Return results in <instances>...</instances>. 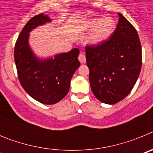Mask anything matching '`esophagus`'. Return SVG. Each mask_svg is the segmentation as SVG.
Instances as JSON below:
<instances>
[{
  "mask_svg": "<svg viewBox=\"0 0 153 153\" xmlns=\"http://www.w3.org/2000/svg\"><path fill=\"white\" fill-rule=\"evenodd\" d=\"M78 59H79V62H80L81 63H86V56H85L84 53H82V52H81L80 53H79V57H78Z\"/></svg>",
  "mask_w": 153,
  "mask_h": 153,
  "instance_id": "obj_1",
  "label": "esophagus"
}]
</instances>
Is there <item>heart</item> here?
Segmentation results:
<instances>
[{
	"mask_svg": "<svg viewBox=\"0 0 153 153\" xmlns=\"http://www.w3.org/2000/svg\"><path fill=\"white\" fill-rule=\"evenodd\" d=\"M116 28V24L111 17L90 18L81 24L82 30H93L89 37L88 42L91 45H100L110 37Z\"/></svg>",
	"mask_w": 153,
	"mask_h": 153,
	"instance_id": "b5f03b06",
	"label": "heart"
}]
</instances>
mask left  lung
Masks as SVG:
<instances>
[{"instance_id":"left-lung-1","label":"left lung","mask_w":153,"mask_h":153,"mask_svg":"<svg viewBox=\"0 0 153 153\" xmlns=\"http://www.w3.org/2000/svg\"><path fill=\"white\" fill-rule=\"evenodd\" d=\"M118 15V24L109 39L100 45L86 47L92 92L106 104L117 103L129 95L141 71L137 31L123 15Z\"/></svg>"}]
</instances>
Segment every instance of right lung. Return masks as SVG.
Returning a JSON list of instances; mask_svg holds the SVG:
<instances>
[{
	"label": "right lung",
	"mask_w": 153,
	"mask_h": 153,
	"mask_svg": "<svg viewBox=\"0 0 153 153\" xmlns=\"http://www.w3.org/2000/svg\"><path fill=\"white\" fill-rule=\"evenodd\" d=\"M50 22L51 20L47 14L40 13L27 23L15 44L14 61L24 90L35 100L51 105L66 97L71 78L80 63L77 48L44 60L33 53L29 45L30 32Z\"/></svg>",
	"instance_id": "1"
}]
</instances>
